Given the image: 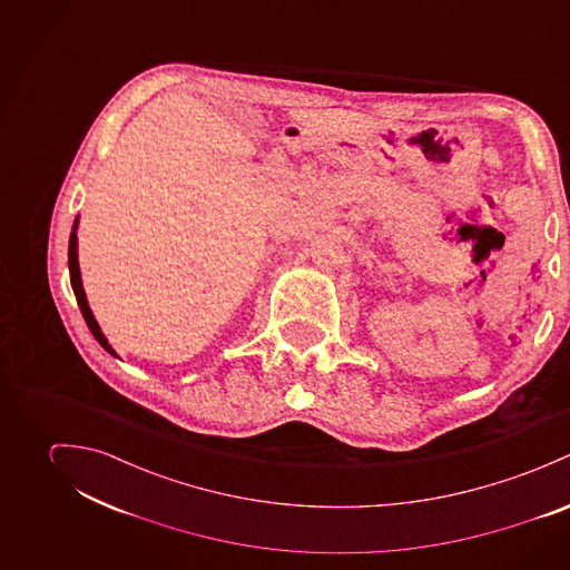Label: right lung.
I'll return each instance as SVG.
<instances>
[{
    "label": "right lung",
    "mask_w": 570,
    "mask_h": 570,
    "mask_svg": "<svg viewBox=\"0 0 570 570\" xmlns=\"http://www.w3.org/2000/svg\"><path fill=\"white\" fill-rule=\"evenodd\" d=\"M76 223H78V218H76ZM76 245H78V243H76V225H73V232H71V236H69V279H71V288H73L76 302H78V306H80V313L85 316V321H87L91 334L96 336V341H98L109 354L118 356V354L114 352V347L107 343L105 334L100 332V325L96 323V318H94L91 311H89V304H87V297H85V291H82V282H80V268H78V252H76Z\"/></svg>",
    "instance_id": "right-lung-1"
}]
</instances>
